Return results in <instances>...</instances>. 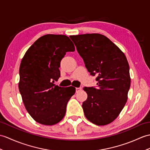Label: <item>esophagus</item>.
Segmentation results:
<instances>
[{
  "label": "esophagus",
  "instance_id": "34e87169",
  "mask_svg": "<svg viewBox=\"0 0 150 150\" xmlns=\"http://www.w3.org/2000/svg\"><path fill=\"white\" fill-rule=\"evenodd\" d=\"M81 89H82L81 88H75V90H76V93L79 92V91H81Z\"/></svg>",
  "mask_w": 150,
  "mask_h": 150
}]
</instances>
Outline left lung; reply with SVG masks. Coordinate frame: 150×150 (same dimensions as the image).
Instances as JSON below:
<instances>
[{
  "label": "left lung",
  "instance_id": "left-lung-1",
  "mask_svg": "<svg viewBox=\"0 0 150 150\" xmlns=\"http://www.w3.org/2000/svg\"><path fill=\"white\" fill-rule=\"evenodd\" d=\"M90 74L97 76V88H85V116L99 126L112 123L123 109L130 87L129 64L125 54L100 34L71 36Z\"/></svg>",
  "mask_w": 150,
  "mask_h": 150
}]
</instances>
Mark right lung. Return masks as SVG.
<instances>
[{"mask_svg":"<svg viewBox=\"0 0 150 150\" xmlns=\"http://www.w3.org/2000/svg\"><path fill=\"white\" fill-rule=\"evenodd\" d=\"M75 46L65 35L47 34L27 50L21 61L19 91L27 111L36 122L54 125L65 116L69 100L75 89L55 86L60 76L61 59Z\"/></svg>","mask_w":150,"mask_h":150,"instance_id":"1","label":"right lung"}]
</instances>
